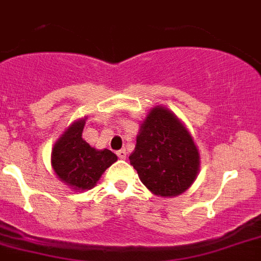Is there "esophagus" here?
I'll list each match as a JSON object with an SVG mask.
<instances>
[{"label":"esophagus","mask_w":261,"mask_h":261,"mask_svg":"<svg viewBox=\"0 0 261 261\" xmlns=\"http://www.w3.org/2000/svg\"><path fill=\"white\" fill-rule=\"evenodd\" d=\"M117 155L120 158V159H126V155H127V152H126V150H123V148H122V150H119L117 152Z\"/></svg>","instance_id":"obj_1"}]
</instances>
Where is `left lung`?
I'll return each instance as SVG.
<instances>
[{
  "instance_id": "8db88e82",
  "label": "left lung",
  "mask_w": 261,
  "mask_h": 261,
  "mask_svg": "<svg viewBox=\"0 0 261 261\" xmlns=\"http://www.w3.org/2000/svg\"><path fill=\"white\" fill-rule=\"evenodd\" d=\"M130 163L152 194L170 198L191 187L200 156L179 118L166 107L156 106L141 124Z\"/></svg>"
}]
</instances>
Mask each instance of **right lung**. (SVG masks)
I'll return each instance as SVG.
<instances>
[{
    "mask_svg": "<svg viewBox=\"0 0 261 261\" xmlns=\"http://www.w3.org/2000/svg\"><path fill=\"white\" fill-rule=\"evenodd\" d=\"M85 120L86 118L70 124L51 151V166L57 176L78 191L93 188L106 168L118 161L110 150H97L83 141Z\"/></svg>",
    "mask_w": 261,
    "mask_h": 261,
    "instance_id": "add662e5",
    "label": "right lung"
}]
</instances>
